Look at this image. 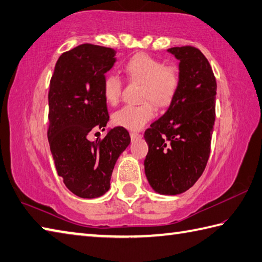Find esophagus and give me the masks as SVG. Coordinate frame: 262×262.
Returning <instances> with one entry per match:
<instances>
[{
    "label": "esophagus",
    "mask_w": 262,
    "mask_h": 262,
    "mask_svg": "<svg viewBox=\"0 0 262 262\" xmlns=\"http://www.w3.org/2000/svg\"><path fill=\"white\" fill-rule=\"evenodd\" d=\"M142 135L140 134V133L137 132H130V138L132 141H135V140H138V138H141Z\"/></svg>",
    "instance_id": "1"
}]
</instances>
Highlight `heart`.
<instances>
[{
  "instance_id": "1",
  "label": "heart",
  "mask_w": 262,
  "mask_h": 262,
  "mask_svg": "<svg viewBox=\"0 0 262 262\" xmlns=\"http://www.w3.org/2000/svg\"><path fill=\"white\" fill-rule=\"evenodd\" d=\"M124 69L130 80L142 83L141 104H127L112 117L117 126L137 130L156 115V107L151 101L166 106L175 97L181 83V76L176 66L166 64L162 60L147 53L140 52L128 59ZM122 80L116 74H107L103 81L104 99L110 104H116L120 99ZM152 100L151 101L150 100Z\"/></svg>"
}]
</instances>
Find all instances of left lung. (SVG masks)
I'll return each mask as SVG.
<instances>
[{
	"label": "left lung",
	"instance_id": "obj_1",
	"mask_svg": "<svg viewBox=\"0 0 262 262\" xmlns=\"http://www.w3.org/2000/svg\"><path fill=\"white\" fill-rule=\"evenodd\" d=\"M179 60L181 83L167 112L144 133L147 181L156 192L177 195L201 177L211 148L217 83L209 61L191 45L168 49Z\"/></svg>",
	"mask_w": 262,
	"mask_h": 262
}]
</instances>
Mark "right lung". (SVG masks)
Wrapping results in <instances>:
<instances>
[{"label": "right lung", "instance_id": "obj_1", "mask_svg": "<svg viewBox=\"0 0 262 262\" xmlns=\"http://www.w3.org/2000/svg\"><path fill=\"white\" fill-rule=\"evenodd\" d=\"M116 51L81 44L60 55L50 80L48 138L58 175L77 196L99 198L109 189L117 159L129 145L124 127L91 142L109 120L103 95L105 73L116 62Z\"/></svg>", "mask_w": 262, "mask_h": 262}]
</instances>
